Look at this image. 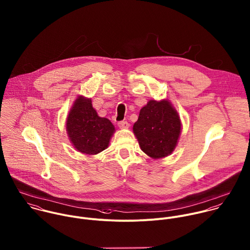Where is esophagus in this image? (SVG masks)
Here are the masks:
<instances>
[{
  "instance_id": "1",
  "label": "esophagus",
  "mask_w": 250,
  "mask_h": 250,
  "mask_svg": "<svg viewBox=\"0 0 250 250\" xmlns=\"http://www.w3.org/2000/svg\"><path fill=\"white\" fill-rule=\"evenodd\" d=\"M118 126L121 128V129H127L129 127V124L127 122H119L118 123Z\"/></svg>"
}]
</instances>
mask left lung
<instances>
[{
    "mask_svg": "<svg viewBox=\"0 0 250 250\" xmlns=\"http://www.w3.org/2000/svg\"><path fill=\"white\" fill-rule=\"evenodd\" d=\"M132 129L141 150L150 158L158 160L169 156L174 151L182 124L169 100H149L141 108Z\"/></svg>",
    "mask_w": 250,
    "mask_h": 250,
    "instance_id": "obj_1",
    "label": "left lung"
}]
</instances>
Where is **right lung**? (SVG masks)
Here are the masks:
<instances>
[{
	"label": "right lung",
	"mask_w": 250,
	"mask_h": 250,
	"mask_svg": "<svg viewBox=\"0 0 250 250\" xmlns=\"http://www.w3.org/2000/svg\"><path fill=\"white\" fill-rule=\"evenodd\" d=\"M66 131L78 152L92 156L108 148L115 126L107 118L98 116L90 98L79 95L67 116Z\"/></svg>",
	"instance_id": "right-lung-1"
}]
</instances>
